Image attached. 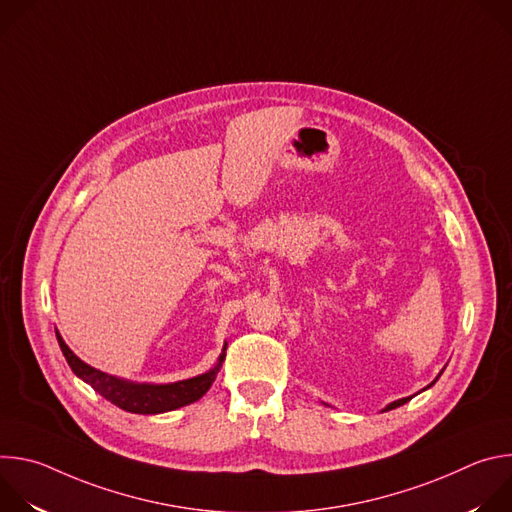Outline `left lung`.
Wrapping results in <instances>:
<instances>
[{"instance_id":"left-lung-1","label":"left lung","mask_w":512,"mask_h":512,"mask_svg":"<svg viewBox=\"0 0 512 512\" xmlns=\"http://www.w3.org/2000/svg\"><path fill=\"white\" fill-rule=\"evenodd\" d=\"M440 375H442V373H440ZM437 379H440V377H437ZM437 379H435V381H437ZM435 381H433V383H435ZM433 383H431V385H433ZM407 401H411V397H405V399H399V401H395V403L387 405V409H385V411H391V409H395V407H401V405H405Z\"/></svg>"}]
</instances>
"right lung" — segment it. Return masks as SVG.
Segmentation results:
<instances>
[{
	"instance_id": "obj_1",
	"label": "right lung",
	"mask_w": 512,
	"mask_h": 512,
	"mask_svg": "<svg viewBox=\"0 0 512 512\" xmlns=\"http://www.w3.org/2000/svg\"><path fill=\"white\" fill-rule=\"evenodd\" d=\"M56 338L72 373H75L79 379H83L87 385H91L99 395H103L107 401H111L119 409L129 413H139V415L164 413V411H172L198 401L210 389L216 373L221 371V364L225 360V354H223L218 358V364L212 371L188 381H178L172 385H135V383L119 381L111 375H105L89 367V364H85L79 356L72 354V350L64 344L58 332H56Z\"/></svg>"
}]
</instances>
